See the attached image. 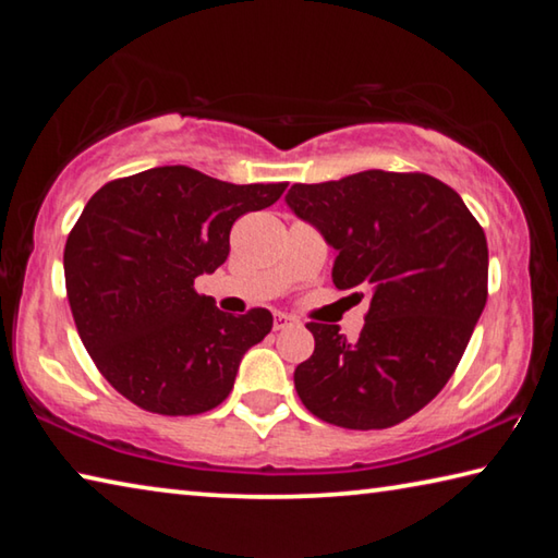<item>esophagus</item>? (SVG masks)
<instances>
[{
  "mask_svg": "<svg viewBox=\"0 0 558 558\" xmlns=\"http://www.w3.org/2000/svg\"><path fill=\"white\" fill-rule=\"evenodd\" d=\"M292 325H298V319L286 315V313H276V317H272V329H276V332H280V329H288Z\"/></svg>",
  "mask_w": 558,
  "mask_h": 558,
  "instance_id": "obj_1",
  "label": "esophagus"
}]
</instances>
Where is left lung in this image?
Segmentation results:
<instances>
[{
  "mask_svg": "<svg viewBox=\"0 0 558 558\" xmlns=\"http://www.w3.org/2000/svg\"><path fill=\"white\" fill-rule=\"evenodd\" d=\"M286 202L339 253V290L372 288L356 342L307 323L295 369L305 409L339 428L379 430L428 405L458 369L487 302V239L456 189L423 172L292 184Z\"/></svg>",
  "mask_w": 558,
  "mask_h": 558,
  "instance_id": "obj_1",
  "label": "left lung"
}]
</instances>
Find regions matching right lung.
Instances as JSON below:
<instances>
[{"mask_svg": "<svg viewBox=\"0 0 558 558\" xmlns=\"http://www.w3.org/2000/svg\"><path fill=\"white\" fill-rule=\"evenodd\" d=\"M286 186L229 184L174 165L112 179L90 196L65 241V295L83 347L130 403L199 415L231 393L272 315H226L194 278L223 266L235 219L276 204Z\"/></svg>", "mask_w": 558, "mask_h": 558, "instance_id": "right-lung-1", "label": "right lung"}]
</instances>
